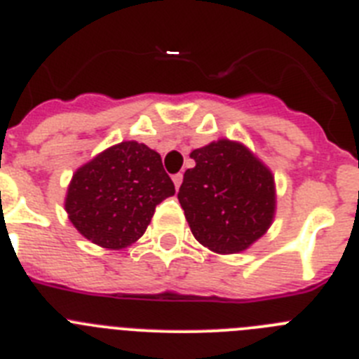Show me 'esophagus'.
Instances as JSON below:
<instances>
[{"label":"esophagus","instance_id":"1","mask_svg":"<svg viewBox=\"0 0 359 359\" xmlns=\"http://www.w3.org/2000/svg\"><path fill=\"white\" fill-rule=\"evenodd\" d=\"M172 182H174V187H176V189H180V185H182V182H183V174H174Z\"/></svg>","mask_w":359,"mask_h":359}]
</instances>
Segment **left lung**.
<instances>
[{"mask_svg":"<svg viewBox=\"0 0 359 359\" xmlns=\"http://www.w3.org/2000/svg\"><path fill=\"white\" fill-rule=\"evenodd\" d=\"M177 199L196 239L215 253H239L261 239L275 215L271 170L239 142L217 140L190 152Z\"/></svg>","mask_w":359,"mask_h":359,"instance_id":"1","label":"left lung"}]
</instances>
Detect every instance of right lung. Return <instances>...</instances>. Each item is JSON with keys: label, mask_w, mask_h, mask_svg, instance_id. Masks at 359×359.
<instances>
[{"label": "right lung", "mask_w": 359, "mask_h": 359, "mask_svg": "<svg viewBox=\"0 0 359 359\" xmlns=\"http://www.w3.org/2000/svg\"><path fill=\"white\" fill-rule=\"evenodd\" d=\"M174 192L160 154L131 140L106 149L77 169L65 208L86 239L122 250L144 236L156 205Z\"/></svg>", "instance_id": "1"}]
</instances>
